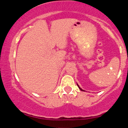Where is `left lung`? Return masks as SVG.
I'll return each instance as SVG.
<instances>
[{
  "instance_id": "8db88e82",
  "label": "left lung",
  "mask_w": 128,
  "mask_h": 128,
  "mask_svg": "<svg viewBox=\"0 0 128 128\" xmlns=\"http://www.w3.org/2000/svg\"><path fill=\"white\" fill-rule=\"evenodd\" d=\"M77 86H78L79 88V89H80V90H81V91H84V90H82L81 88H80V87H79V86H78V84H77Z\"/></svg>"
}]
</instances>
